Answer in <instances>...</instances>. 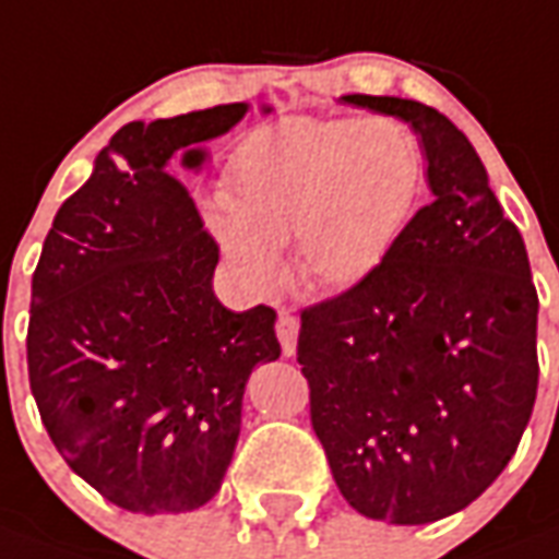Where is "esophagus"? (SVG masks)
<instances>
[{
  "label": "esophagus",
  "instance_id": "obj_1",
  "mask_svg": "<svg viewBox=\"0 0 559 559\" xmlns=\"http://www.w3.org/2000/svg\"><path fill=\"white\" fill-rule=\"evenodd\" d=\"M275 334L281 340V348L284 355H296V340H298V317L289 313V310H281L278 322H275Z\"/></svg>",
  "mask_w": 559,
  "mask_h": 559
}]
</instances>
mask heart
Instances as JSON below:
<instances>
[{
	"mask_svg": "<svg viewBox=\"0 0 559 559\" xmlns=\"http://www.w3.org/2000/svg\"><path fill=\"white\" fill-rule=\"evenodd\" d=\"M419 190L421 148L399 119H287L234 148L211 228L254 287L278 281L296 237L301 275L348 289L386 261Z\"/></svg>",
	"mask_w": 559,
	"mask_h": 559,
	"instance_id": "heart-1",
	"label": "heart"
}]
</instances>
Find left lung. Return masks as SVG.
Listing matches in <instances>:
<instances>
[{"instance_id": "left-lung-1", "label": "left lung", "mask_w": 559, "mask_h": 559, "mask_svg": "<svg viewBox=\"0 0 559 559\" xmlns=\"http://www.w3.org/2000/svg\"><path fill=\"white\" fill-rule=\"evenodd\" d=\"M343 99L416 128L433 202L369 278L301 310L296 357L343 498L360 516L428 525L516 454L539 383V298L466 134L421 102Z\"/></svg>"}]
</instances>
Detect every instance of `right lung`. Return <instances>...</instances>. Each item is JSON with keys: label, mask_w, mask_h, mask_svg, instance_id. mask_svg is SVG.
I'll return each instance as SVG.
<instances>
[{"label": "right lung", "mask_w": 559, "mask_h": 559, "mask_svg": "<svg viewBox=\"0 0 559 559\" xmlns=\"http://www.w3.org/2000/svg\"><path fill=\"white\" fill-rule=\"evenodd\" d=\"M242 114L237 102L119 128L34 270L25 352L40 419L67 466L131 513H187L219 492L242 386L281 355L275 310L234 313L213 296L219 242L166 169Z\"/></svg>", "instance_id": "1"}]
</instances>
